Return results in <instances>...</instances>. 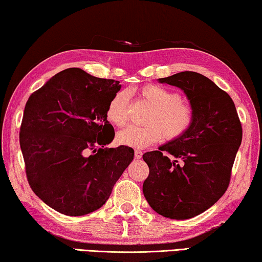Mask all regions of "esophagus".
Returning <instances> with one entry per match:
<instances>
[{
  "label": "esophagus",
  "mask_w": 262,
  "mask_h": 262,
  "mask_svg": "<svg viewBox=\"0 0 262 262\" xmlns=\"http://www.w3.org/2000/svg\"><path fill=\"white\" fill-rule=\"evenodd\" d=\"M142 155H143V152H142L141 150H135V158L136 159H140L142 157Z\"/></svg>",
  "instance_id": "1"
}]
</instances>
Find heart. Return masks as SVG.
I'll use <instances>...</instances> for the list:
<instances>
[{"label": "heart", "mask_w": 262, "mask_h": 262, "mask_svg": "<svg viewBox=\"0 0 262 262\" xmlns=\"http://www.w3.org/2000/svg\"><path fill=\"white\" fill-rule=\"evenodd\" d=\"M142 99L152 106L145 118V126H129L118 134L119 143L133 148H147L162 141H177L192 127L195 119L193 105L181 99L178 92L158 84H144L136 90ZM129 97L126 91H119L108 101L106 118L117 127L128 122Z\"/></svg>", "instance_id": "1"}]
</instances>
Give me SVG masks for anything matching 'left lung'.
Segmentation results:
<instances>
[{
    "label": "left lung",
    "mask_w": 262,
    "mask_h": 262,
    "mask_svg": "<svg viewBox=\"0 0 262 262\" xmlns=\"http://www.w3.org/2000/svg\"><path fill=\"white\" fill-rule=\"evenodd\" d=\"M159 82L184 90L195 119L179 140L143 155L149 166L143 194L159 215L188 220L209 209L228 189L243 128L231 97L203 75L181 72Z\"/></svg>",
    "instance_id": "obj_1"
}]
</instances>
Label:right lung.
I'll return each instance as SVG.
<instances>
[{
  "label": "right lung",
  "instance_id": "1",
  "mask_svg": "<svg viewBox=\"0 0 262 262\" xmlns=\"http://www.w3.org/2000/svg\"><path fill=\"white\" fill-rule=\"evenodd\" d=\"M119 83L69 68L26 101L19 130L26 178L35 195L61 214L99 209L133 161L130 147L105 148L114 137L106 107Z\"/></svg>",
  "mask_w": 262,
  "mask_h": 262
}]
</instances>
